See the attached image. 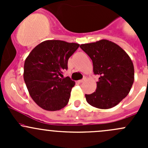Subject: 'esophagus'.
I'll return each mask as SVG.
<instances>
[{
  "instance_id": "obj_1",
  "label": "esophagus",
  "mask_w": 148,
  "mask_h": 148,
  "mask_svg": "<svg viewBox=\"0 0 148 148\" xmlns=\"http://www.w3.org/2000/svg\"><path fill=\"white\" fill-rule=\"evenodd\" d=\"M85 80H86V78H84V79H82L79 80L78 82H79V83H82V82H84L85 81Z\"/></svg>"
}]
</instances>
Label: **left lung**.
<instances>
[{"instance_id": "left-lung-1", "label": "left lung", "mask_w": 148, "mask_h": 148, "mask_svg": "<svg viewBox=\"0 0 148 148\" xmlns=\"http://www.w3.org/2000/svg\"><path fill=\"white\" fill-rule=\"evenodd\" d=\"M91 58L99 76L97 89L85 95L86 102L99 109H110L127 97L134 82V66L127 53L115 43L102 39L80 45Z\"/></svg>"}]
</instances>
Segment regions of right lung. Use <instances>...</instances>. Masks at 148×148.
Masks as SVG:
<instances>
[{"label": "right lung", "instance_id": "right-lung-1", "mask_svg": "<svg viewBox=\"0 0 148 148\" xmlns=\"http://www.w3.org/2000/svg\"><path fill=\"white\" fill-rule=\"evenodd\" d=\"M79 46L76 43L48 40L36 46L26 59V87L33 100L44 110L56 111L68 104L75 82L69 77L62 78V74Z\"/></svg>", "mask_w": 148, "mask_h": 148}]
</instances>
